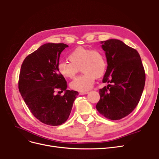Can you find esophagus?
Wrapping results in <instances>:
<instances>
[{"label":"esophagus","mask_w":159,"mask_h":159,"mask_svg":"<svg viewBox=\"0 0 159 159\" xmlns=\"http://www.w3.org/2000/svg\"><path fill=\"white\" fill-rule=\"evenodd\" d=\"M87 93H88V91H80V92L79 93L80 95H85Z\"/></svg>","instance_id":"34e87169"}]
</instances>
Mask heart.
Wrapping results in <instances>:
<instances>
[{
	"label": "heart",
	"mask_w": 159,
	"mask_h": 159,
	"mask_svg": "<svg viewBox=\"0 0 159 159\" xmlns=\"http://www.w3.org/2000/svg\"><path fill=\"white\" fill-rule=\"evenodd\" d=\"M70 61H60L57 66L59 74L65 78H73L81 68L83 74L70 84L71 89L86 91L92 88L96 78L103 77L107 70V60L98 50L79 47L70 53Z\"/></svg>",
	"instance_id": "1"
}]
</instances>
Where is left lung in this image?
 <instances>
[{
	"label": "left lung",
	"instance_id": "left-lung-1",
	"mask_svg": "<svg viewBox=\"0 0 159 159\" xmlns=\"http://www.w3.org/2000/svg\"><path fill=\"white\" fill-rule=\"evenodd\" d=\"M101 43L108 65L103 82L109 84L99 89L96 109L105 117L115 121L137 107L145 87V72L135 49L116 39Z\"/></svg>",
	"mask_w": 159,
	"mask_h": 159
}]
</instances>
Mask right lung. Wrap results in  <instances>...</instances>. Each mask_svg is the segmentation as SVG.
<instances>
[{"label":"right lung","mask_w":159,"mask_h":159,"mask_svg":"<svg viewBox=\"0 0 159 159\" xmlns=\"http://www.w3.org/2000/svg\"><path fill=\"white\" fill-rule=\"evenodd\" d=\"M63 43H48L26 57L18 79V89L32 114L48 125L57 126L68 120L78 92L67 90V82L57 69ZM65 91L63 96L55 91Z\"/></svg>","instance_id":"obj_1"}]
</instances>
